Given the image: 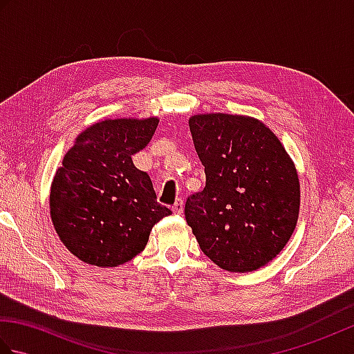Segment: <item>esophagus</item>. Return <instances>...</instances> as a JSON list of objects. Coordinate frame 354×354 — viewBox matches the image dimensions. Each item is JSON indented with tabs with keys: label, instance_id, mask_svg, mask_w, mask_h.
Instances as JSON below:
<instances>
[{
	"label": "esophagus",
	"instance_id": "esophagus-1",
	"mask_svg": "<svg viewBox=\"0 0 354 354\" xmlns=\"http://www.w3.org/2000/svg\"><path fill=\"white\" fill-rule=\"evenodd\" d=\"M171 212L175 213V214H181L184 212V202H183V199H178L175 204H173Z\"/></svg>",
	"mask_w": 354,
	"mask_h": 354
}]
</instances>
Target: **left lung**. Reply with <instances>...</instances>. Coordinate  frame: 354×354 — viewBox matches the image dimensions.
Returning a JSON list of instances; mask_svg holds the SVG:
<instances>
[{"mask_svg":"<svg viewBox=\"0 0 354 354\" xmlns=\"http://www.w3.org/2000/svg\"><path fill=\"white\" fill-rule=\"evenodd\" d=\"M189 126L207 181L184 212L202 252L231 272L265 266L297 227L295 164L257 118L198 114Z\"/></svg>","mask_w":354,"mask_h":354,"instance_id":"1","label":"left lung"}]
</instances>
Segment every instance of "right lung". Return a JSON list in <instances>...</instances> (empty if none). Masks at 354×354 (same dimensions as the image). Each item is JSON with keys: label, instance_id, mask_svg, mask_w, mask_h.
Wrapping results in <instances>:
<instances>
[{"label": "right lung", "instance_id": "obj_1", "mask_svg": "<svg viewBox=\"0 0 354 354\" xmlns=\"http://www.w3.org/2000/svg\"><path fill=\"white\" fill-rule=\"evenodd\" d=\"M156 117L115 118L79 133L56 170L50 216L71 254L114 268L145 250L153 225L171 214L156 202L152 181L132 162L158 126Z\"/></svg>", "mask_w": 354, "mask_h": 354}]
</instances>
